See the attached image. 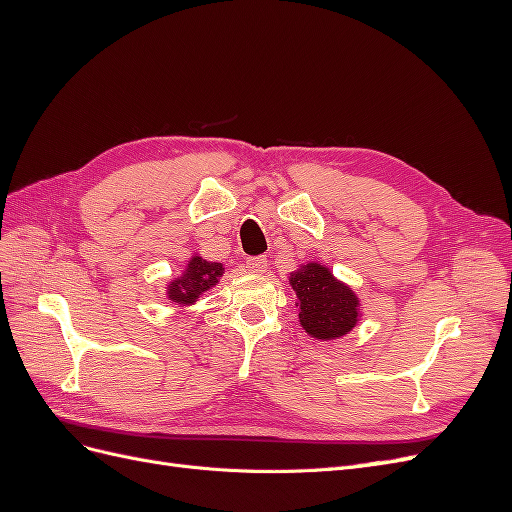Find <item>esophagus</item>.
<instances>
[{
	"label": "esophagus",
	"instance_id": "1",
	"mask_svg": "<svg viewBox=\"0 0 512 512\" xmlns=\"http://www.w3.org/2000/svg\"><path fill=\"white\" fill-rule=\"evenodd\" d=\"M269 260L265 256H256V258H247V269L252 273H265L267 271Z\"/></svg>",
	"mask_w": 512,
	"mask_h": 512
}]
</instances>
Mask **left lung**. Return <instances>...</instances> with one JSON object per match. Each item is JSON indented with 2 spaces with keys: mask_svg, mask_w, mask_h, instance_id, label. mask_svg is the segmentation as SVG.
<instances>
[{
  "mask_svg": "<svg viewBox=\"0 0 512 512\" xmlns=\"http://www.w3.org/2000/svg\"><path fill=\"white\" fill-rule=\"evenodd\" d=\"M290 286L297 292L299 324L322 342L348 335L361 318L359 297L322 262H307L292 271Z\"/></svg>",
  "mask_w": 512,
  "mask_h": 512,
  "instance_id": "left-lung-1",
  "label": "left lung"
}]
</instances>
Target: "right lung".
Segmentation results:
<instances>
[{
  "mask_svg": "<svg viewBox=\"0 0 512 512\" xmlns=\"http://www.w3.org/2000/svg\"><path fill=\"white\" fill-rule=\"evenodd\" d=\"M222 275H224L222 262H209L203 256L194 254L188 260V267L183 269V273L168 284L166 297L168 301L177 303L179 307L194 305L200 294H205L209 288H213L220 282Z\"/></svg>",
  "mask_w": 512,
  "mask_h": 512,
  "instance_id": "add662e5",
  "label": "right lung"
}]
</instances>
